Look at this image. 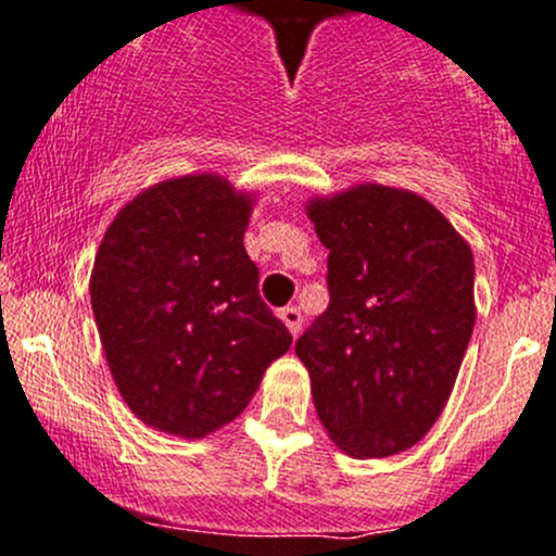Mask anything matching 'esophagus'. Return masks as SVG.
Returning a JSON list of instances; mask_svg holds the SVG:
<instances>
[{
  "mask_svg": "<svg viewBox=\"0 0 556 556\" xmlns=\"http://www.w3.org/2000/svg\"><path fill=\"white\" fill-rule=\"evenodd\" d=\"M280 316V320H283L286 324V329L291 331V334H300V329H302V313L296 311V307H283V311L278 313Z\"/></svg>",
  "mask_w": 556,
  "mask_h": 556,
  "instance_id": "obj_1",
  "label": "esophagus"
}]
</instances>
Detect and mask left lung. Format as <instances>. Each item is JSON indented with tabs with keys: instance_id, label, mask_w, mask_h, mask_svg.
<instances>
[{
	"instance_id": "obj_1",
	"label": "left lung",
	"mask_w": 556,
	"mask_h": 556,
	"mask_svg": "<svg viewBox=\"0 0 556 556\" xmlns=\"http://www.w3.org/2000/svg\"><path fill=\"white\" fill-rule=\"evenodd\" d=\"M329 249V307L296 340L331 442L388 457L447 404L471 340L473 254L420 194L358 185L307 203Z\"/></svg>"
}]
</instances>
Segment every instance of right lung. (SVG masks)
<instances>
[{
	"label": "right lung",
	"mask_w": 556,
	"mask_h": 556,
	"mask_svg": "<svg viewBox=\"0 0 556 556\" xmlns=\"http://www.w3.org/2000/svg\"><path fill=\"white\" fill-rule=\"evenodd\" d=\"M251 203L214 174L160 181L99 245L90 302L106 364L130 412L163 433L203 439L236 420L291 345L245 254Z\"/></svg>",
	"instance_id": "right-lung-1"
}]
</instances>
